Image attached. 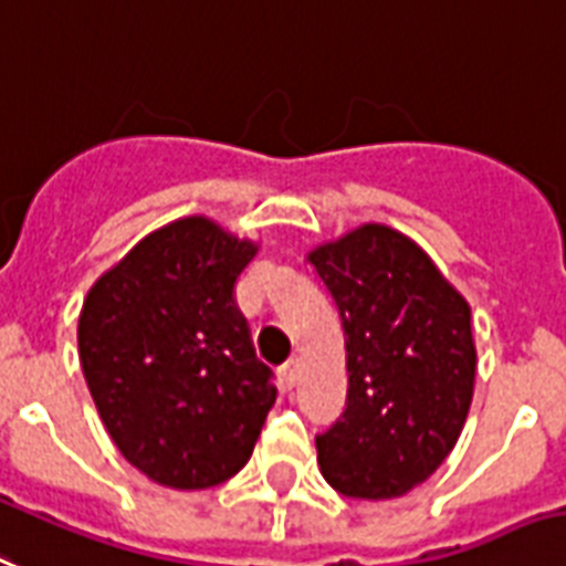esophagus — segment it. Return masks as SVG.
Here are the masks:
<instances>
[{
  "label": "esophagus",
  "mask_w": 566,
  "mask_h": 566,
  "mask_svg": "<svg viewBox=\"0 0 566 566\" xmlns=\"http://www.w3.org/2000/svg\"><path fill=\"white\" fill-rule=\"evenodd\" d=\"M279 378H282V387L284 389H293L296 387V380H298V363L296 360H287L279 369Z\"/></svg>",
  "instance_id": "1"
}]
</instances>
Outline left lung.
<instances>
[{
	"label": "left lung",
	"instance_id": "left-lung-1",
	"mask_svg": "<svg viewBox=\"0 0 566 566\" xmlns=\"http://www.w3.org/2000/svg\"><path fill=\"white\" fill-rule=\"evenodd\" d=\"M346 334L343 416L316 436L331 489L392 500L442 465L476 378L471 305L412 238L363 223L307 252Z\"/></svg>",
	"mask_w": 566,
	"mask_h": 566
}]
</instances>
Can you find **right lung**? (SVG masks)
Listing matches in <instances>:
<instances>
[{"instance_id": "right-lung-1", "label": "right lung", "mask_w": 566, "mask_h": 566, "mask_svg": "<svg viewBox=\"0 0 566 566\" xmlns=\"http://www.w3.org/2000/svg\"><path fill=\"white\" fill-rule=\"evenodd\" d=\"M255 252L188 214L142 238L84 298L77 355L92 401L122 457L165 489L235 476L275 403L232 296Z\"/></svg>"}]
</instances>
